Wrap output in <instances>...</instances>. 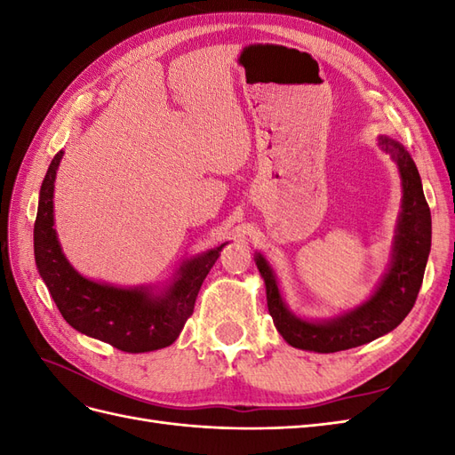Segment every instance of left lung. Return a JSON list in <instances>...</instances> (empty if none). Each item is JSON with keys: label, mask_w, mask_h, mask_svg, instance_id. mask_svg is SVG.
I'll use <instances>...</instances> for the list:
<instances>
[{"label": "left lung", "mask_w": 455, "mask_h": 455, "mask_svg": "<svg viewBox=\"0 0 455 455\" xmlns=\"http://www.w3.org/2000/svg\"><path fill=\"white\" fill-rule=\"evenodd\" d=\"M379 146L398 164L403 180V211L398 216L391 266L383 281L363 306L332 321L309 323L288 311L281 298L277 279L266 258L256 254V266L264 277L267 309L279 334L292 347L336 353L391 332L411 311L423 283L427 258L431 252V211L425 201L421 178L414 159L393 139L379 136Z\"/></svg>", "instance_id": "1"}]
</instances>
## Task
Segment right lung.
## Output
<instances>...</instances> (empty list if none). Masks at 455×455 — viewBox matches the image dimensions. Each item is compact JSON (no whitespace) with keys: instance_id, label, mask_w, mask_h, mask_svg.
Segmentation results:
<instances>
[{"instance_id":"1","label":"right lung","mask_w":455,"mask_h":455,"mask_svg":"<svg viewBox=\"0 0 455 455\" xmlns=\"http://www.w3.org/2000/svg\"><path fill=\"white\" fill-rule=\"evenodd\" d=\"M62 151L49 164L34 224L36 266L54 304L77 332L125 353L169 347L194 313L199 288L226 243L184 261L172 283L157 294L146 286L119 288L85 279L62 254L52 228V191Z\"/></svg>"}]
</instances>
